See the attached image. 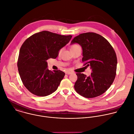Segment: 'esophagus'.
<instances>
[{
    "label": "esophagus",
    "instance_id": "1",
    "mask_svg": "<svg viewBox=\"0 0 134 134\" xmlns=\"http://www.w3.org/2000/svg\"><path fill=\"white\" fill-rule=\"evenodd\" d=\"M65 74H66V75H70V74H72V72H71V71H66L65 72Z\"/></svg>",
    "mask_w": 134,
    "mask_h": 134
}]
</instances>
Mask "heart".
Returning <instances> with one entry per match:
<instances>
[{"label": "heart", "mask_w": 134, "mask_h": 134, "mask_svg": "<svg viewBox=\"0 0 134 134\" xmlns=\"http://www.w3.org/2000/svg\"><path fill=\"white\" fill-rule=\"evenodd\" d=\"M79 47H80V46L79 45H78V44H74V45H72V46L71 47V48H70V50H74V49H76V48H79ZM62 51H63V48L60 49L58 50V54H60L62 53Z\"/></svg>", "instance_id": "b5f03b06"}]
</instances>
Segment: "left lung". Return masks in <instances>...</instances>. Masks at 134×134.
I'll return each mask as SVG.
<instances>
[{"label": "left lung", "mask_w": 134, "mask_h": 134, "mask_svg": "<svg viewBox=\"0 0 134 134\" xmlns=\"http://www.w3.org/2000/svg\"><path fill=\"white\" fill-rule=\"evenodd\" d=\"M79 43L82 48L84 66H91L88 77L77 73L74 87L82 96L91 98L104 93L113 82L116 76L117 58L112 46L102 36L92 32L81 34L71 43Z\"/></svg>", "instance_id": "8db88e82"}]
</instances>
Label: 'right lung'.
I'll list each match as a JSON object with an SVG mask.
<instances>
[{
  "instance_id": "right-lung-1",
  "label": "right lung",
  "mask_w": 134,
  "mask_h": 134,
  "mask_svg": "<svg viewBox=\"0 0 134 134\" xmlns=\"http://www.w3.org/2000/svg\"><path fill=\"white\" fill-rule=\"evenodd\" d=\"M71 37V35L42 31L32 35L24 42L17 65L22 81L30 93L46 96L57 89L65 74L59 70H49L47 60L56 58L58 50L66 45Z\"/></svg>"
}]
</instances>
